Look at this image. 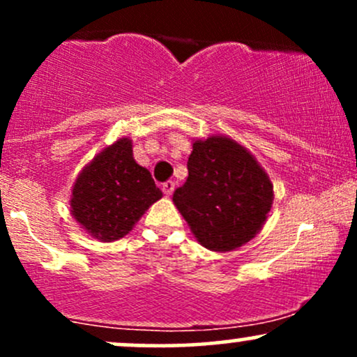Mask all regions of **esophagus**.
Instances as JSON below:
<instances>
[{
	"instance_id": "esophagus-1",
	"label": "esophagus",
	"mask_w": 357,
	"mask_h": 357,
	"mask_svg": "<svg viewBox=\"0 0 357 357\" xmlns=\"http://www.w3.org/2000/svg\"><path fill=\"white\" fill-rule=\"evenodd\" d=\"M162 191H165L166 196L173 195V191H174V183H173V181H166L165 184H162Z\"/></svg>"
}]
</instances>
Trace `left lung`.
<instances>
[{"label":"left lung","mask_w":357,"mask_h":357,"mask_svg":"<svg viewBox=\"0 0 357 357\" xmlns=\"http://www.w3.org/2000/svg\"><path fill=\"white\" fill-rule=\"evenodd\" d=\"M173 202L203 247L230 252L260 231L273 186L245 147L216 136L192 144L188 179Z\"/></svg>","instance_id":"obj_1"}]
</instances>
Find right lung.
Instances as JSON below:
<instances>
[{"instance_id": "add662e5", "label": "right lung", "mask_w": 357, "mask_h": 357, "mask_svg": "<svg viewBox=\"0 0 357 357\" xmlns=\"http://www.w3.org/2000/svg\"><path fill=\"white\" fill-rule=\"evenodd\" d=\"M162 196L146 167L132 158L129 139H119L82 171L72 190V215L93 238L114 241Z\"/></svg>"}]
</instances>
